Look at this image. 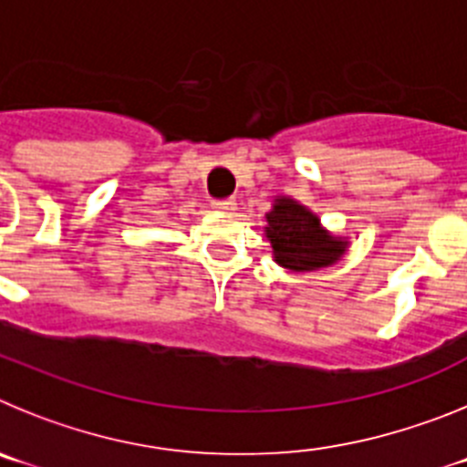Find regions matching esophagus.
Wrapping results in <instances>:
<instances>
[{"instance_id": "1", "label": "esophagus", "mask_w": 467, "mask_h": 467, "mask_svg": "<svg viewBox=\"0 0 467 467\" xmlns=\"http://www.w3.org/2000/svg\"><path fill=\"white\" fill-rule=\"evenodd\" d=\"M213 208L222 210V213H234V210H236V203H234L231 198H226V201H213Z\"/></svg>"}]
</instances>
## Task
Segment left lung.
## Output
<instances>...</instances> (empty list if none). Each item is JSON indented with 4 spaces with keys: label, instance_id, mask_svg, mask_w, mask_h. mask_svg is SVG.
<instances>
[{
    "label": "left lung",
    "instance_id": "8db88e82",
    "mask_svg": "<svg viewBox=\"0 0 467 467\" xmlns=\"http://www.w3.org/2000/svg\"><path fill=\"white\" fill-rule=\"evenodd\" d=\"M266 238L274 247L275 262L290 271H311L334 264L344 253V243L334 241L320 229L316 214L280 198L266 214Z\"/></svg>",
    "mask_w": 467,
    "mask_h": 467
}]
</instances>
